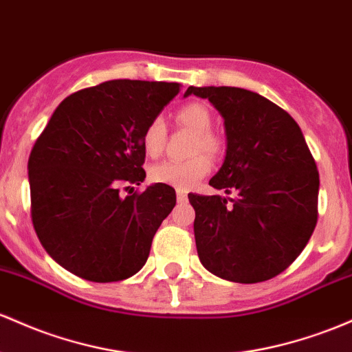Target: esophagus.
<instances>
[{
    "label": "esophagus",
    "instance_id": "esophagus-1",
    "mask_svg": "<svg viewBox=\"0 0 352 352\" xmlns=\"http://www.w3.org/2000/svg\"><path fill=\"white\" fill-rule=\"evenodd\" d=\"M177 200H179L180 204H185L188 200V197H187V192H184V190H177Z\"/></svg>",
    "mask_w": 352,
    "mask_h": 352
}]
</instances>
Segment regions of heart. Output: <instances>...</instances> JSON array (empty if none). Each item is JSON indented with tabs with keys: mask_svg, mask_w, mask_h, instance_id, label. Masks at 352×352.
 Returning <instances> with one entry per match:
<instances>
[{
	"mask_svg": "<svg viewBox=\"0 0 352 352\" xmlns=\"http://www.w3.org/2000/svg\"><path fill=\"white\" fill-rule=\"evenodd\" d=\"M175 118L179 125L195 133L192 153H197V155L187 158V160L160 162L150 168V179L155 184L170 185L179 190H188L199 180H202L212 167L210 158L198 152L206 151L208 155H219L222 152V140L212 132L214 118H212L210 110L204 103H187L177 111ZM165 135H167V126L162 118H153L145 126L144 135H142V146H144L146 155H160L164 150Z\"/></svg>",
	"mask_w": 352,
	"mask_h": 352,
	"instance_id": "1",
	"label": "heart"
}]
</instances>
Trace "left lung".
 Returning a JSON list of instances; mask_svg holds the SVG:
<instances>
[{
	"label": "left lung",
	"instance_id": "1",
	"mask_svg": "<svg viewBox=\"0 0 352 352\" xmlns=\"http://www.w3.org/2000/svg\"><path fill=\"white\" fill-rule=\"evenodd\" d=\"M223 117L227 150L210 179L220 195L188 194L202 265L220 279L262 283L285 270L318 222L319 172L296 120L235 87H188Z\"/></svg>",
	"mask_w": 352,
	"mask_h": 352
}]
</instances>
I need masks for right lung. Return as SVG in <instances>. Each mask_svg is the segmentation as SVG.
<instances>
[{
    "label": "right lung",
    "mask_w": 352,
    "mask_h": 352,
    "mask_svg": "<svg viewBox=\"0 0 352 352\" xmlns=\"http://www.w3.org/2000/svg\"><path fill=\"white\" fill-rule=\"evenodd\" d=\"M179 83L111 80L67 96L28 160L32 220L46 252L91 283H117L145 265L175 190L145 192L142 135ZM123 188L129 194L122 196Z\"/></svg>",
    "instance_id": "right-lung-1"
}]
</instances>
